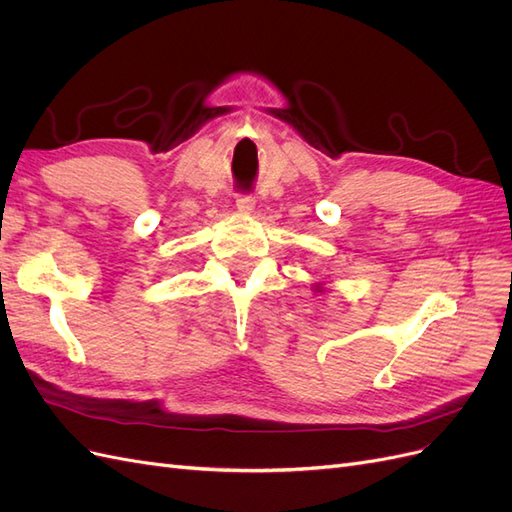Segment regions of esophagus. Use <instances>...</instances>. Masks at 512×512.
I'll return each mask as SVG.
<instances>
[{
	"instance_id": "obj_1",
	"label": "esophagus",
	"mask_w": 512,
	"mask_h": 512,
	"mask_svg": "<svg viewBox=\"0 0 512 512\" xmlns=\"http://www.w3.org/2000/svg\"><path fill=\"white\" fill-rule=\"evenodd\" d=\"M237 209H239V213H243V215H252L254 209H256L254 196H247V194L237 196Z\"/></svg>"
}]
</instances>
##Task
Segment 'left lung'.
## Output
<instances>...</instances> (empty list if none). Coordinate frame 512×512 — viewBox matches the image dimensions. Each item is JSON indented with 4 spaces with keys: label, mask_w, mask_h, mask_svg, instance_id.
Instances as JSON below:
<instances>
[{
    "label": "left lung",
    "mask_w": 512,
    "mask_h": 512,
    "mask_svg": "<svg viewBox=\"0 0 512 512\" xmlns=\"http://www.w3.org/2000/svg\"><path fill=\"white\" fill-rule=\"evenodd\" d=\"M314 292H316V294H322V292H324V286H322V284H316V286H314Z\"/></svg>",
    "instance_id": "8db88e82"
}]
</instances>
